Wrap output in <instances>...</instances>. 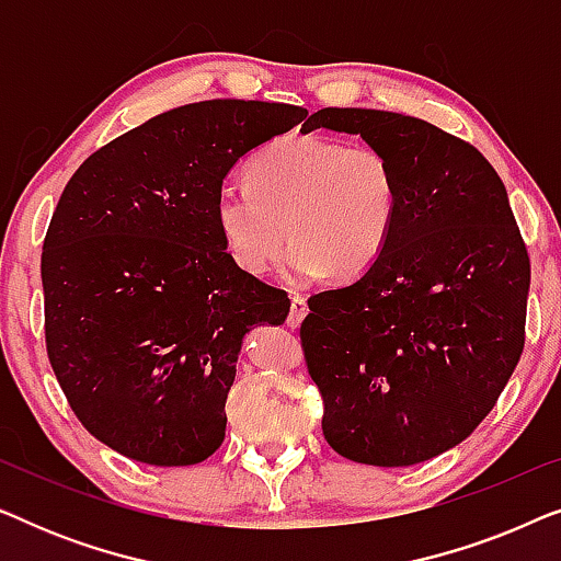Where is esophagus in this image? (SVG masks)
Masks as SVG:
<instances>
[{
  "label": "esophagus",
  "mask_w": 561,
  "mask_h": 561,
  "mask_svg": "<svg viewBox=\"0 0 561 561\" xmlns=\"http://www.w3.org/2000/svg\"><path fill=\"white\" fill-rule=\"evenodd\" d=\"M306 313H309V304H306V298H304V296H298V294L290 296V313H288V327H290V329H296V327L301 324V321H304Z\"/></svg>",
  "instance_id": "34e87169"
}]
</instances>
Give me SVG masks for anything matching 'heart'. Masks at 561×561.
Here are the masks:
<instances>
[{
	"label": "heart",
	"mask_w": 561,
	"mask_h": 561,
	"mask_svg": "<svg viewBox=\"0 0 561 561\" xmlns=\"http://www.w3.org/2000/svg\"><path fill=\"white\" fill-rule=\"evenodd\" d=\"M248 179L221 183L214 202L229 257L248 275H263L290 237L288 278L350 280L378 263L393 234L401 186L373 145L286 135L252 158Z\"/></svg>",
	"instance_id": "b5f03b06"
}]
</instances>
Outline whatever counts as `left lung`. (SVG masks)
Returning a JSON list of instances; mask_svg holds the SVG:
<instances>
[{
    "label": "left lung",
    "instance_id": "8db88e82",
    "mask_svg": "<svg viewBox=\"0 0 561 561\" xmlns=\"http://www.w3.org/2000/svg\"><path fill=\"white\" fill-rule=\"evenodd\" d=\"M396 168L401 204L370 271L309 298L301 347L324 439L375 467L426 462L493 411L526 336L531 263L508 194L478 148L380 110L313 112Z\"/></svg>",
    "mask_w": 561,
    "mask_h": 561
}]
</instances>
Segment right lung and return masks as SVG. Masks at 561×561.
Listing matches in <instances>:
<instances>
[{
	"mask_svg": "<svg viewBox=\"0 0 561 561\" xmlns=\"http://www.w3.org/2000/svg\"><path fill=\"white\" fill-rule=\"evenodd\" d=\"M306 110L211 99L99 148L43 242L45 347L87 432L145 465L204 462L225 442L242 336L283 324L286 290L234 265L214 202L244 152Z\"/></svg>",
	"mask_w": 561,
	"mask_h": 561,
	"instance_id": "right-lung-1",
	"label": "right lung"
}]
</instances>
